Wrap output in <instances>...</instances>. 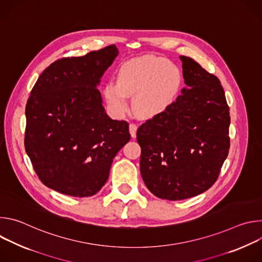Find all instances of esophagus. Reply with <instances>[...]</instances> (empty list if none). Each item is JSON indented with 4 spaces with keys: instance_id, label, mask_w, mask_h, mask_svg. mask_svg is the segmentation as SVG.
<instances>
[{
    "instance_id": "34e87169",
    "label": "esophagus",
    "mask_w": 262,
    "mask_h": 262,
    "mask_svg": "<svg viewBox=\"0 0 262 262\" xmlns=\"http://www.w3.org/2000/svg\"><path fill=\"white\" fill-rule=\"evenodd\" d=\"M137 129H138V125H137L136 123H130V124H129V133H130V135H132L133 138L136 137Z\"/></svg>"
}]
</instances>
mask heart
Segmentation results:
<instances>
[{"instance_id":"obj_1","label":"heart","mask_w":262,"mask_h":262,"mask_svg":"<svg viewBox=\"0 0 262 262\" xmlns=\"http://www.w3.org/2000/svg\"><path fill=\"white\" fill-rule=\"evenodd\" d=\"M181 73L176 65L158 57H140L125 61L119 68L117 83L104 87V98L111 110L123 115L128 110V96L141 117H154L165 111L176 96Z\"/></svg>"}]
</instances>
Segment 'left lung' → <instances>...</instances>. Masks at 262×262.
Masks as SVG:
<instances>
[{
  "mask_svg": "<svg viewBox=\"0 0 262 262\" xmlns=\"http://www.w3.org/2000/svg\"><path fill=\"white\" fill-rule=\"evenodd\" d=\"M188 88L137 132L142 178L155 196L170 201L197 196L216 181L229 147V106L220 80L180 56Z\"/></svg>",
  "mask_w": 262,
  "mask_h": 262,
  "instance_id": "1",
  "label": "left lung"
}]
</instances>
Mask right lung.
Instances as JSON below:
<instances>
[{"instance_id": "right-lung-1", "label": "right lung", "mask_w": 262, "mask_h": 262, "mask_svg": "<svg viewBox=\"0 0 262 262\" xmlns=\"http://www.w3.org/2000/svg\"><path fill=\"white\" fill-rule=\"evenodd\" d=\"M117 55L111 45L59 59L35 83L26 105L25 148L48 188L80 198L95 195L129 141L128 123L106 115L96 88Z\"/></svg>"}]
</instances>
